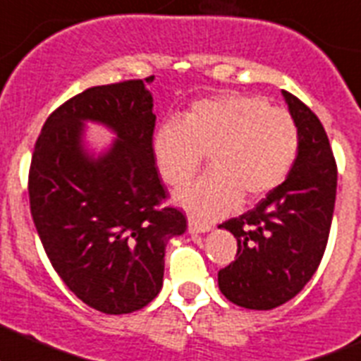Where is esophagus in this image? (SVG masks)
<instances>
[{
	"mask_svg": "<svg viewBox=\"0 0 361 361\" xmlns=\"http://www.w3.org/2000/svg\"><path fill=\"white\" fill-rule=\"evenodd\" d=\"M212 229L208 222H201V220L194 219V216H188V231L190 233H206V231Z\"/></svg>",
	"mask_w": 361,
	"mask_h": 361,
	"instance_id": "1",
	"label": "esophagus"
}]
</instances>
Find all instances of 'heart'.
I'll use <instances>...</instances> for the list:
<instances>
[{
  "mask_svg": "<svg viewBox=\"0 0 361 361\" xmlns=\"http://www.w3.org/2000/svg\"><path fill=\"white\" fill-rule=\"evenodd\" d=\"M298 149L300 132L288 111L240 93L197 100L181 121H164L153 135L157 167L171 187L187 185L208 155L212 171L176 195L202 216L222 215L240 197L254 202L275 190L291 173Z\"/></svg>",
  "mask_w": 361,
  "mask_h": 361,
  "instance_id": "b5f03b06",
  "label": "heart"
}]
</instances>
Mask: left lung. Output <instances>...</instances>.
<instances>
[{
  "mask_svg": "<svg viewBox=\"0 0 361 361\" xmlns=\"http://www.w3.org/2000/svg\"><path fill=\"white\" fill-rule=\"evenodd\" d=\"M300 132L296 162L284 183L236 219L220 224L238 241L236 259L219 271L234 305L269 310L295 298L323 259L337 195V164L319 118L289 92Z\"/></svg>",
  "mask_w": 361,
  "mask_h": 361,
  "instance_id": "8db88e82",
  "label": "left lung"
}]
</instances>
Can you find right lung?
I'll list each match as a JSON object with an SVG mask.
<instances>
[{"instance_id":"1","label":"right lung","mask_w":361,"mask_h":361,"mask_svg":"<svg viewBox=\"0 0 361 361\" xmlns=\"http://www.w3.org/2000/svg\"><path fill=\"white\" fill-rule=\"evenodd\" d=\"M152 77L90 87L49 114L31 157L27 190L35 227L66 288L104 314H130L162 289L164 255L187 219L164 206L153 157ZM117 132L106 156L87 157L82 121Z\"/></svg>"}]
</instances>
